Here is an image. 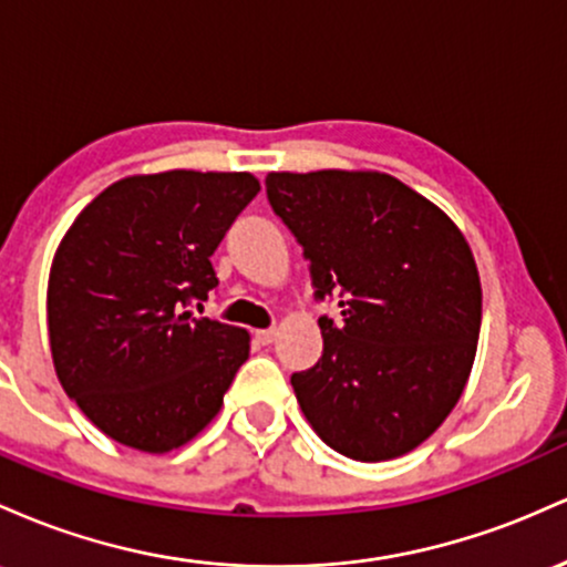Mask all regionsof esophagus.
<instances>
[{
	"label": "esophagus",
	"mask_w": 567,
	"mask_h": 567,
	"mask_svg": "<svg viewBox=\"0 0 567 567\" xmlns=\"http://www.w3.org/2000/svg\"><path fill=\"white\" fill-rule=\"evenodd\" d=\"M276 337H278L276 329H259V332H257V340L262 342V346H270V342L276 340Z\"/></svg>",
	"instance_id": "1"
}]
</instances>
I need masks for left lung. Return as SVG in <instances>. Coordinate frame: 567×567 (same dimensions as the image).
Segmentation results:
<instances>
[{"label": "left lung", "mask_w": 567, "mask_h": 567, "mask_svg": "<svg viewBox=\"0 0 567 567\" xmlns=\"http://www.w3.org/2000/svg\"><path fill=\"white\" fill-rule=\"evenodd\" d=\"M267 200L308 259L323 353L291 374L316 434L353 461L415 450L472 372L482 289L461 230L415 189L372 171L267 174Z\"/></svg>", "instance_id": "obj_1"}]
</instances>
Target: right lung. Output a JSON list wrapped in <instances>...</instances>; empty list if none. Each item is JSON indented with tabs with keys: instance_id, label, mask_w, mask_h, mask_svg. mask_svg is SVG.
I'll return each instance as SVG.
<instances>
[{
	"instance_id": "add662e5",
	"label": "right lung",
	"mask_w": 567,
	"mask_h": 567,
	"mask_svg": "<svg viewBox=\"0 0 567 567\" xmlns=\"http://www.w3.org/2000/svg\"><path fill=\"white\" fill-rule=\"evenodd\" d=\"M257 193L251 174L131 176L63 235L50 351L63 391L114 442L168 453L219 412L249 332L187 308L219 286L212 254Z\"/></svg>"
}]
</instances>
